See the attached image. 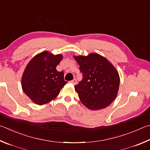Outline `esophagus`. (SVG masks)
<instances>
[{
  "instance_id": "1",
  "label": "esophagus",
  "mask_w": 150,
  "mask_h": 150,
  "mask_svg": "<svg viewBox=\"0 0 150 150\" xmlns=\"http://www.w3.org/2000/svg\"><path fill=\"white\" fill-rule=\"evenodd\" d=\"M71 83L73 84H74V85H75V84H77V80H76L75 79H74L71 81Z\"/></svg>"
}]
</instances>
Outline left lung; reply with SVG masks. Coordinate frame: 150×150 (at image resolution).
I'll return each instance as SVG.
<instances>
[{
  "instance_id": "obj_1",
  "label": "left lung",
  "mask_w": 150,
  "mask_h": 150,
  "mask_svg": "<svg viewBox=\"0 0 150 150\" xmlns=\"http://www.w3.org/2000/svg\"><path fill=\"white\" fill-rule=\"evenodd\" d=\"M83 73V79L75 86L83 104L91 110L110 105L117 96L120 77L113 65L97 53L74 56Z\"/></svg>"
}]
</instances>
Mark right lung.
Returning <instances> with one entry per match:
<instances>
[{
  "label": "right lung",
  "instance_id": "obj_1",
  "mask_svg": "<svg viewBox=\"0 0 150 150\" xmlns=\"http://www.w3.org/2000/svg\"><path fill=\"white\" fill-rule=\"evenodd\" d=\"M63 58L62 54L43 51L37 54L27 65L21 77V87L33 102L41 105L58 96L67 83L64 72L56 70Z\"/></svg>",
  "mask_w": 150,
  "mask_h": 150
}]
</instances>
